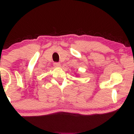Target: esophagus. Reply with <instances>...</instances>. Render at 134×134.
I'll return each mask as SVG.
<instances>
[{
    "instance_id": "esophagus-1",
    "label": "esophagus",
    "mask_w": 134,
    "mask_h": 134,
    "mask_svg": "<svg viewBox=\"0 0 134 134\" xmlns=\"http://www.w3.org/2000/svg\"><path fill=\"white\" fill-rule=\"evenodd\" d=\"M53 65H54V66H55V67H60V63H58V62L54 63V64H53Z\"/></svg>"
}]
</instances>
